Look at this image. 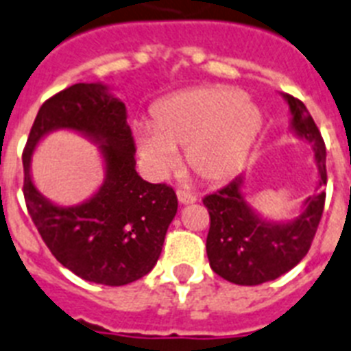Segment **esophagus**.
<instances>
[{"label":"esophagus","mask_w":351,"mask_h":351,"mask_svg":"<svg viewBox=\"0 0 351 351\" xmlns=\"http://www.w3.org/2000/svg\"><path fill=\"white\" fill-rule=\"evenodd\" d=\"M176 196H178V202L184 205L195 204V202L198 200L195 193H191V191H187V189H178L176 191Z\"/></svg>","instance_id":"1"}]
</instances>
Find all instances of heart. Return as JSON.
<instances>
[{"label": "heart", "mask_w": 351, "mask_h": 351, "mask_svg": "<svg viewBox=\"0 0 351 351\" xmlns=\"http://www.w3.org/2000/svg\"><path fill=\"white\" fill-rule=\"evenodd\" d=\"M263 117L240 90L204 86L175 93L153 108L151 124H136L138 153L156 175L178 167L176 149L205 182L229 180L243 167Z\"/></svg>", "instance_id": "obj_1"}]
</instances>
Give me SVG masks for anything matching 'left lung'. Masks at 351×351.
<instances>
[{"label":"left lung","mask_w":351,"mask_h":351,"mask_svg":"<svg viewBox=\"0 0 351 351\" xmlns=\"http://www.w3.org/2000/svg\"><path fill=\"white\" fill-rule=\"evenodd\" d=\"M290 110V131L312 144L317 167V193L303 202L295 218L274 221L247 202L243 176H236L204 198L209 210L207 258L216 274L234 285H261L283 276L306 256L321 221L326 193V147L314 119L299 99L283 93Z\"/></svg>","instance_id":"1"}]
</instances>
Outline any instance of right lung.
<instances>
[{
  "instance_id": "right-lung-1",
  "label": "right lung",
  "mask_w": 351,
  "mask_h": 351,
  "mask_svg": "<svg viewBox=\"0 0 351 351\" xmlns=\"http://www.w3.org/2000/svg\"><path fill=\"white\" fill-rule=\"evenodd\" d=\"M79 132L99 146L105 180L88 201L59 206L32 180V155L53 130ZM124 102L102 82H79L37 111L23 153V195L34 225L56 259L84 281L122 287L149 274L178 209L175 191L142 180Z\"/></svg>"
}]
</instances>
